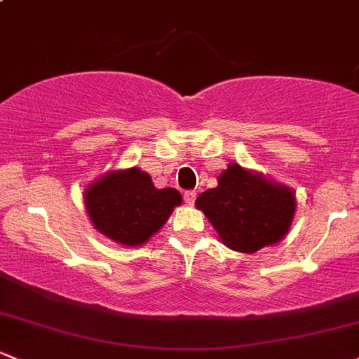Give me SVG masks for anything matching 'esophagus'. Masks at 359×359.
<instances>
[{"label": "esophagus", "instance_id": "34e87169", "mask_svg": "<svg viewBox=\"0 0 359 359\" xmlns=\"http://www.w3.org/2000/svg\"><path fill=\"white\" fill-rule=\"evenodd\" d=\"M183 198H184V202H187V205H194V202H195V198H196V194H195L194 190H188V191H184Z\"/></svg>", "mask_w": 359, "mask_h": 359}]
</instances>
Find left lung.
<instances>
[{"label": "left lung", "instance_id": "obj_1", "mask_svg": "<svg viewBox=\"0 0 359 359\" xmlns=\"http://www.w3.org/2000/svg\"><path fill=\"white\" fill-rule=\"evenodd\" d=\"M217 183V188L200 194L195 205L203 210L227 248L255 253L286 236L296 210L289 188L238 164H229Z\"/></svg>", "mask_w": 359, "mask_h": 359}]
</instances>
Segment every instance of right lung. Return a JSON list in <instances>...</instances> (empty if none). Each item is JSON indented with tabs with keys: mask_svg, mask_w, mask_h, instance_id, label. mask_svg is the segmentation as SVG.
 <instances>
[{
	"mask_svg": "<svg viewBox=\"0 0 359 359\" xmlns=\"http://www.w3.org/2000/svg\"><path fill=\"white\" fill-rule=\"evenodd\" d=\"M180 203L178 190H157L147 172L137 168L107 172L86 191L87 212L95 229L126 246L147 241Z\"/></svg>",
	"mask_w": 359,
	"mask_h": 359,
	"instance_id": "obj_1",
	"label": "right lung"
}]
</instances>
